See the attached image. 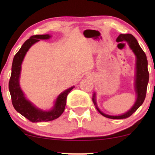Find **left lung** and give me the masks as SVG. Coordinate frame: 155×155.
I'll list each match as a JSON object with an SVG mask.
<instances>
[{
  "label": "left lung",
  "mask_w": 155,
  "mask_h": 155,
  "mask_svg": "<svg viewBox=\"0 0 155 155\" xmlns=\"http://www.w3.org/2000/svg\"><path fill=\"white\" fill-rule=\"evenodd\" d=\"M117 42L126 41L128 44L129 47L134 53L136 57L135 62V92L136 94V100L130 109H129L126 113L119 116H111L103 113L99 109L96 101V93L94 92L92 97V101L99 113L105 117L112 118V119H124L130 116L140 106L143 104L145 99L146 92H147V84L149 82V72L147 69V56L140 46L137 39L130 34L120 35L116 39Z\"/></svg>",
  "instance_id": "1"
}]
</instances>
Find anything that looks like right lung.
<instances>
[{
    "label": "right lung",
    "mask_w": 155,
    "mask_h": 155,
    "mask_svg": "<svg viewBox=\"0 0 155 155\" xmlns=\"http://www.w3.org/2000/svg\"><path fill=\"white\" fill-rule=\"evenodd\" d=\"M51 37V36L50 35L31 36L22 44L20 49L15 55L12 61V73L9 81V91L12 105L18 113L33 123L50 121L58 118L64 111L68 94L75 87V86H73L61 92L55 100L53 107L47 111L42 110L34 105L26 98L24 92L21 90L20 78L22 63L27 52L31 46L41 39H48Z\"/></svg>",
    "instance_id": "1"
}]
</instances>
